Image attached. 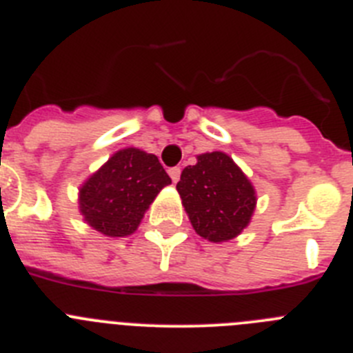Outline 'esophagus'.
I'll return each instance as SVG.
<instances>
[{
	"label": "esophagus",
	"instance_id": "esophagus-1",
	"mask_svg": "<svg viewBox=\"0 0 353 353\" xmlns=\"http://www.w3.org/2000/svg\"><path fill=\"white\" fill-rule=\"evenodd\" d=\"M168 173H170L171 180H173V182L176 183L180 180V173H182V170H180V168H171V170L168 171Z\"/></svg>",
	"mask_w": 353,
	"mask_h": 353
}]
</instances>
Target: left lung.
<instances>
[{
  "label": "left lung",
  "mask_w": 353,
  "mask_h": 353,
  "mask_svg": "<svg viewBox=\"0 0 353 353\" xmlns=\"http://www.w3.org/2000/svg\"><path fill=\"white\" fill-rule=\"evenodd\" d=\"M176 191L199 236L226 242L242 233L256 207V191L224 152L198 155L180 174Z\"/></svg>",
  "instance_id": "left-lung-1"
}]
</instances>
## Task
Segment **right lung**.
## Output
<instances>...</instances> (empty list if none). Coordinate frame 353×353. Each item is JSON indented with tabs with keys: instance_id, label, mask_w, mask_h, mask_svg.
Returning <instances> with one entry per match:
<instances>
[{
	"instance_id": "right-lung-1",
	"label": "right lung",
	"mask_w": 353,
	"mask_h": 353,
	"mask_svg": "<svg viewBox=\"0 0 353 353\" xmlns=\"http://www.w3.org/2000/svg\"><path fill=\"white\" fill-rule=\"evenodd\" d=\"M171 179L154 154L118 150L79 189L84 221L105 236H127L138 230L150 203Z\"/></svg>"
}]
</instances>
